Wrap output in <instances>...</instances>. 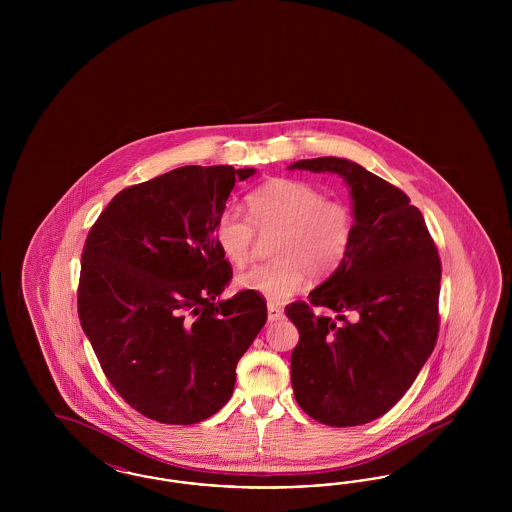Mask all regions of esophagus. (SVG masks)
<instances>
[{"instance_id":"obj_1","label":"esophagus","mask_w":512,"mask_h":512,"mask_svg":"<svg viewBox=\"0 0 512 512\" xmlns=\"http://www.w3.org/2000/svg\"><path fill=\"white\" fill-rule=\"evenodd\" d=\"M282 318H284V309L274 303H268V322H278Z\"/></svg>"}]
</instances>
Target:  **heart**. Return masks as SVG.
I'll return each mask as SVG.
<instances>
[{
  "label": "heart",
  "mask_w": 512,
  "mask_h": 512,
  "mask_svg": "<svg viewBox=\"0 0 512 512\" xmlns=\"http://www.w3.org/2000/svg\"><path fill=\"white\" fill-rule=\"evenodd\" d=\"M249 220L234 209L220 211L213 224V238L222 257L242 267L259 234L274 232L265 265L249 268L236 278V286L261 293L282 303L297 292L307 276L324 280L345 261L353 236L355 217L349 205L324 199L317 186L276 178L253 190L245 199Z\"/></svg>",
  "instance_id": "1"
}]
</instances>
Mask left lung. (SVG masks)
<instances>
[{
	"label": "left lung",
	"instance_id": "8db88e82",
	"mask_svg": "<svg viewBox=\"0 0 512 512\" xmlns=\"http://www.w3.org/2000/svg\"><path fill=\"white\" fill-rule=\"evenodd\" d=\"M290 171L338 174L349 188L353 244L340 268L286 315L299 330L292 386L299 407L326 426L366 424L413 386L438 340L441 263L411 199L340 157L295 161ZM341 319L344 324L338 325Z\"/></svg>",
	"mask_w": 512,
	"mask_h": 512
}]
</instances>
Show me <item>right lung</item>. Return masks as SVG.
I'll return each mask as SVG.
<instances>
[{
  "instance_id": "right-lung-1",
  "label": "right lung",
  "mask_w": 512,
  "mask_h": 512,
  "mask_svg": "<svg viewBox=\"0 0 512 512\" xmlns=\"http://www.w3.org/2000/svg\"><path fill=\"white\" fill-rule=\"evenodd\" d=\"M255 172H165L115 195L86 238L82 330L113 388L151 420L195 424L222 409L267 322L259 293L220 299L232 267L213 238L234 184Z\"/></svg>"
}]
</instances>
